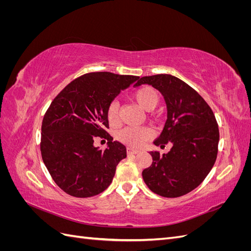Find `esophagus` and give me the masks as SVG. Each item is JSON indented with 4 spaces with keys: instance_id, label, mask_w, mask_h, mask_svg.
Here are the masks:
<instances>
[{
    "instance_id": "1",
    "label": "esophagus",
    "mask_w": 251,
    "mask_h": 251,
    "mask_svg": "<svg viewBox=\"0 0 251 251\" xmlns=\"http://www.w3.org/2000/svg\"><path fill=\"white\" fill-rule=\"evenodd\" d=\"M126 153H127V155H128V156H131V155H136V154H138V153H139V151H137V150H133V149H131V148H127V149H126Z\"/></svg>"
}]
</instances>
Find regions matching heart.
<instances>
[{
	"mask_svg": "<svg viewBox=\"0 0 251 251\" xmlns=\"http://www.w3.org/2000/svg\"><path fill=\"white\" fill-rule=\"evenodd\" d=\"M134 100L147 111L153 110L159 103L160 97L157 91L151 86H142L132 93ZM107 118L111 125H116L119 118V105L112 101L107 108ZM154 132L150 126L125 127L118 133V139L130 148H140L147 140L153 137Z\"/></svg>",
	"mask_w": 251,
	"mask_h": 251,
	"instance_id": "b5f03b06",
	"label": "heart"
}]
</instances>
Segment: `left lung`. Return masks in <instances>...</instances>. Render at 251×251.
I'll use <instances>...</instances> for the list:
<instances>
[{
	"instance_id": "1",
	"label": "left lung",
	"mask_w": 251,
	"mask_h": 251,
	"mask_svg": "<svg viewBox=\"0 0 251 251\" xmlns=\"http://www.w3.org/2000/svg\"><path fill=\"white\" fill-rule=\"evenodd\" d=\"M153 86L168 107V119L158 147L172 144L168 154L151 151L153 162L142 172L148 187L155 194L177 198L192 192L214 166L219 144V126L208 103L195 89L171 74L143 76L135 83Z\"/></svg>"
}]
</instances>
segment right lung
Returning <instances> with one entry per match:
<instances>
[{"mask_svg":"<svg viewBox=\"0 0 251 251\" xmlns=\"http://www.w3.org/2000/svg\"><path fill=\"white\" fill-rule=\"evenodd\" d=\"M138 78L111 72L83 74L60 91L45 113L42 158L52 179L68 195L88 198L111 184L126 149L105 131L107 108ZM96 135L108 140L104 151L93 146Z\"/></svg>","mask_w":251,"mask_h":251,"instance_id":"add662e5","label":"right lung"}]
</instances>
